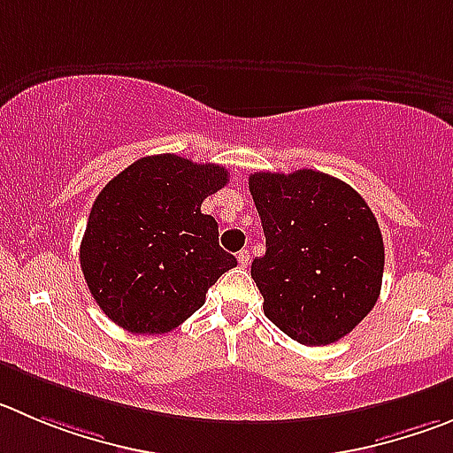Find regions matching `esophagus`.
<instances>
[{
	"mask_svg": "<svg viewBox=\"0 0 453 453\" xmlns=\"http://www.w3.org/2000/svg\"><path fill=\"white\" fill-rule=\"evenodd\" d=\"M236 261H239L241 268H248V265H250V250H248V248H243V250L236 255Z\"/></svg>",
	"mask_w": 453,
	"mask_h": 453,
	"instance_id": "1",
	"label": "esophagus"
}]
</instances>
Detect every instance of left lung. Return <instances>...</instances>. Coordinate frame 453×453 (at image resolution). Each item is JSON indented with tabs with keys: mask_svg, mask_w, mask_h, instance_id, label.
Segmentation results:
<instances>
[{
	"mask_svg": "<svg viewBox=\"0 0 453 453\" xmlns=\"http://www.w3.org/2000/svg\"><path fill=\"white\" fill-rule=\"evenodd\" d=\"M248 185L265 234V255L252 261L265 317L306 346L349 335L382 288L384 243L371 207L315 169L255 172Z\"/></svg>",
	"mask_w": 453,
	"mask_h": 453,
	"instance_id": "1",
	"label": "left lung"
}]
</instances>
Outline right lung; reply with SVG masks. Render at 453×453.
Segmentation results:
<instances>
[{"mask_svg":"<svg viewBox=\"0 0 453 453\" xmlns=\"http://www.w3.org/2000/svg\"><path fill=\"white\" fill-rule=\"evenodd\" d=\"M226 183V167L158 154L104 185L88 214L80 265L111 322L129 333L172 331L234 268V257L219 246L214 217L201 212Z\"/></svg>","mask_w":453,"mask_h":453,"instance_id":"1","label":"right lung"}]
</instances>
